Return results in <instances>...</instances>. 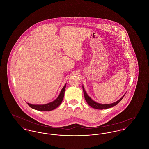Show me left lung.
<instances>
[{"mask_svg": "<svg viewBox=\"0 0 149 149\" xmlns=\"http://www.w3.org/2000/svg\"><path fill=\"white\" fill-rule=\"evenodd\" d=\"M83 92L84 94V98H85V100L87 102V103L93 108L97 109H107V108H109L111 107L115 106L116 105H117L120 100L122 99V98L124 97V96L125 95L126 93L122 97V98H120V99L118 100L117 101L114 102L113 103H111V104H101L97 103L95 101H94L87 94V93L86 92V91L84 89V88L83 85Z\"/></svg>", "mask_w": 149, "mask_h": 149, "instance_id": "obj_1", "label": "left lung"}]
</instances>
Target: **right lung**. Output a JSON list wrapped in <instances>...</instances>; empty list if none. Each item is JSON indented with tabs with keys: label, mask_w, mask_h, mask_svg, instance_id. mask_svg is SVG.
<instances>
[{
	"label": "right lung",
	"mask_w": 149,
	"mask_h": 149,
	"mask_svg": "<svg viewBox=\"0 0 149 149\" xmlns=\"http://www.w3.org/2000/svg\"><path fill=\"white\" fill-rule=\"evenodd\" d=\"M66 85V83L65 84L64 87L62 88L57 98L56 99H55L54 101L49 103H47V104H30L29 103H27V104L31 108L36 109V110H37V111H52V110L56 108L57 107L59 106L61 104V103H62V101L64 98V93H65Z\"/></svg>",
	"instance_id": "right-lung-1"
}]
</instances>
